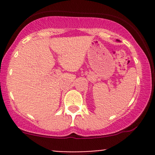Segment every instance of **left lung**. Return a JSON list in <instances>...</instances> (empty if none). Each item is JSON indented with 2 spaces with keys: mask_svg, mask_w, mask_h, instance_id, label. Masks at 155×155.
Returning a JSON list of instances; mask_svg holds the SVG:
<instances>
[{
  "mask_svg": "<svg viewBox=\"0 0 155 155\" xmlns=\"http://www.w3.org/2000/svg\"><path fill=\"white\" fill-rule=\"evenodd\" d=\"M117 41H118V42H119V40H117Z\"/></svg>",
  "mask_w": 155,
  "mask_h": 155,
  "instance_id": "obj_1",
  "label": "left lung"
}]
</instances>
